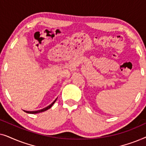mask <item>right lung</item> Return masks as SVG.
I'll list each match as a JSON object with an SVG mask.
<instances>
[{"label":"right lung","instance_id":"add662e5","mask_svg":"<svg viewBox=\"0 0 146 146\" xmlns=\"http://www.w3.org/2000/svg\"><path fill=\"white\" fill-rule=\"evenodd\" d=\"M58 98H56V100H54V101L52 103L50 104L49 106H46V108H42L41 110H36V111H27V110H23L24 111H25L26 113H40V112H43V111H44L46 110H48L52 106V105L54 104L55 103V102L56 101Z\"/></svg>","mask_w":146,"mask_h":146}]
</instances>
